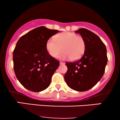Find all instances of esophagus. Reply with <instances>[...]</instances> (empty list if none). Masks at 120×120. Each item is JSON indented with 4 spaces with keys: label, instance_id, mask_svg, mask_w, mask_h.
Wrapping results in <instances>:
<instances>
[{
    "label": "esophagus",
    "instance_id": "esophagus-1",
    "mask_svg": "<svg viewBox=\"0 0 120 120\" xmlns=\"http://www.w3.org/2000/svg\"><path fill=\"white\" fill-rule=\"evenodd\" d=\"M60 65H64V64H65V63H64V62L60 61Z\"/></svg>",
    "mask_w": 120,
    "mask_h": 120
}]
</instances>
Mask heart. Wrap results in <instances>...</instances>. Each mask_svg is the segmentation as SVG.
Instances as JSON below:
<instances>
[{
	"mask_svg": "<svg viewBox=\"0 0 120 120\" xmlns=\"http://www.w3.org/2000/svg\"><path fill=\"white\" fill-rule=\"evenodd\" d=\"M86 41L82 36L71 32L59 34L55 39L50 38L47 42V49L50 55L55 57L63 50L58 57L62 59L71 58L72 60L80 59L86 49Z\"/></svg>",
	"mask_w": 120,
	"mask_h": 120,
	"instance_id": "b5f03b06",
	"label": "heart"
}]
</instances>
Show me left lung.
Here are the masks:
<instances>
[{"label":"left lung","mask_w":120,"mask_h":120,"mask_svg":"<svg viewBox=\"0 0 120 120\" xmlns=\"http://www.w3.org/2000/svg\"><path fill=\"white\" fill-rule=\"evenodd\" d=\"M75 32L85 39L86 49L79 60L66 63L68 71L64 79L71 89L85 91L102 78L108 61L107 49L99 37L90 30L81 28Z\"/></svg>","instance_id":"1"}]
</instances>
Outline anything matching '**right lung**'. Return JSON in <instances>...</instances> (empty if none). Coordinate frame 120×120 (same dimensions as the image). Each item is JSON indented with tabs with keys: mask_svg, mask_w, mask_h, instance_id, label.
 <instances>
[{
	"mask_svg": "<svg viewBox=\"0 0 120 120\" xmlns=\"http://www.w3.org/2000/svg\"><path fill=\"white\" fill-rule=\"evenodd\" d=\"M59 30L40 26L19 39L13 51V68L17 79L27 90L40 92L49 86L59 66L47 49V42Z\"/></svg>",
	"mask_w": 120,
	"mask_h": 120,
	"instance_id": "right-lung-1",
	"label": "right lung"
}]
</instances>
